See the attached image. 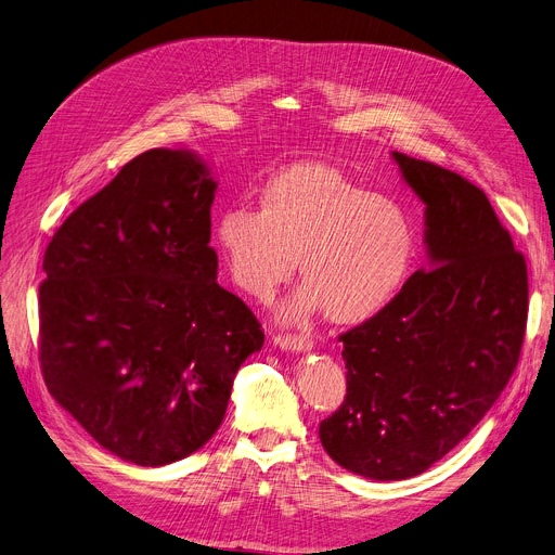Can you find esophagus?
<instances>
[{
    "mask_svg": "<svg viewBox=\"0 0 555 555\" xmlns=\"http://www.w3.org/2000/svg\"><path fill=\"white\" fill-rule=\"evenodd\" d=\"M274 344L289 353H301V351H310L312 348V339H308L304 335H276Z\"/></svg>",
    "mask_w": 555,
    "mask_h": 555,
    "instance_id": "esophagus-1",
    "label": "esophagus"
}]
</instances>
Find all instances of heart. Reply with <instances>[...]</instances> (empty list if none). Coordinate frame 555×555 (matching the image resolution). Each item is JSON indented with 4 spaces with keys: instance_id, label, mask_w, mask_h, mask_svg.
<instances>
[{
    "instance_id": "obj_1",
    "label": "heart",
    "mask_w": 555,
    "mask_h": 555,
    "mask_svg": "<svg viewBox=\"0 0 555 555\" xmlns=\"http://www.w3.org/2000/svg\"><path fill=\"white\" fill-rule=\"evenodd\" d=\"M214 241L233 285L260 304L295 276L299 260L306 287L287 317L306 322L326 310L341 326L387 310L414 258L412 222L400 204L319 162L274 172L258 191V211L227 209Z\"/></svg>"
}]
</instances>
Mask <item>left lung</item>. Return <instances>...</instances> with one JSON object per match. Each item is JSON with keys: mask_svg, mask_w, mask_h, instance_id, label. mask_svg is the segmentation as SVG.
<instances>
[{"mask_svg": "<svg viewBox=\"0 0 555 555\" xmlns=\"http://www.w3.org/2000/svg\"><path fill=\"white\" fill-rule=\"evenodd\" d=\"M393 159L425 204L429 268L339 335L346 398L319 423L328 456L377 481L425 473L473 431L511 380L529 314L527 260L486 193L431 162Z\"/></svg>", "mask_w": 555, "mask_h": 555, "instance_id": "obj_1", "label": "left lung"}]
</instances>
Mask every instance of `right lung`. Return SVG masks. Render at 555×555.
Masks as SVG:
<instances>
[{"label": "right lung", "instance_id": "1", "mask_svg": "<svg viewBox=\"0 0 555 555\" xmlns=\"http://www.w3.org/2000/svg\"><path fill=\"white\" fill-rule=\"evenodd\" d=\"M211 172L155 149L63 222L44 251L40 369L49 393L124 461L166 465L220 427L266 335L218 285Z\"/></svg>", "mask_w": 555, "mask_h": 555}]
</instances>
